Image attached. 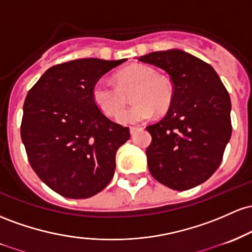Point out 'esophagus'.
Listing matches in <instances>:
<instances>
[{
    "label": "esophagus",
    "instance_id": "obj_1",
    "mask_svg": "<svg viewBox=\"0 0 252 252\" xmlns=\"http://www.w3.org/2000/svg\"><path fill=\"white\" fill-rule=\"evenodd\" d=\"M138 129H139V127H137V126H133V127H131V128H129V132H131V134H134L135 132L138 131Z\"/></svg>",
    "mask_w": 252,
    "mask_h": 252
}]
</instances>
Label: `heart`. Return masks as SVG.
I'll list each match as a JSON object with an SVG mask.
<instances>
[{
    "label": "heart",
    "mask_w": 252,
    "mask_h": 252,
    "mask_svg": "<svg viewBox=\"0 0 252 252\" xmlns=\"http://www.w3.org/2000/svg\"><path fill=\"white\" fill-rule=\"evenodd\" d=\"M118 86L106 78H100L93 86V98L104 114L112 115L125 105L126 94L134 90L131 99L135 103L118 113L117 120L125 125L141 123L154 115L155 111L163 112L172 100L171 83L166 78L157 76L148 65L133 64L120 70L117 75Z\"/></svg>",
    "instance_id": "b5f03b06"
}]
</instances>
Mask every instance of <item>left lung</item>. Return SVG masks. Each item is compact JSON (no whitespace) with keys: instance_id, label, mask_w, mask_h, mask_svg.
Masks as SVG:
<instances>
[{"instance_id":"left-lung-1","label":"left lung","mask_w":252,"mask_h":252,"mask_svg":"<svg viewBox=\"0 0 252 252\" xmlns=\"http://www.w3.org/2000/svg\"><path fill=\"white\" fill-rule=\"evenodd\" d=\"M170 76L174 94L165 117L146 127L149 170L158 182L187 190L207 181L230 141L231 100L216 70L182 50L151 52L139 58Z\"/></svg>"}]
</instances>
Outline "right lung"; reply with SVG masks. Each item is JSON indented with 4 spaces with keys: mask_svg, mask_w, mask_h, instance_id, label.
I'll use <instances>...</instances> for the list:
<instances>
[{
    "mask_svg": "<svg viewBox=\"0 0 252 252\" xmlns=\"http://www.w3.org/2000/svg\"><path fill=\"white\" fill-rule=\"evenodd\" d=\"M126 61L83 58L55 65L28 92L22 143L39 179L62 196L87 199L114 176L115 155L129 129L100 111L92 90Z\"/></svg>",
    "mask_w": 252,
    "mask_h": 252,
    "instance_id": "right-lung-1",
    "label": "right lung"
}]
</instances>
